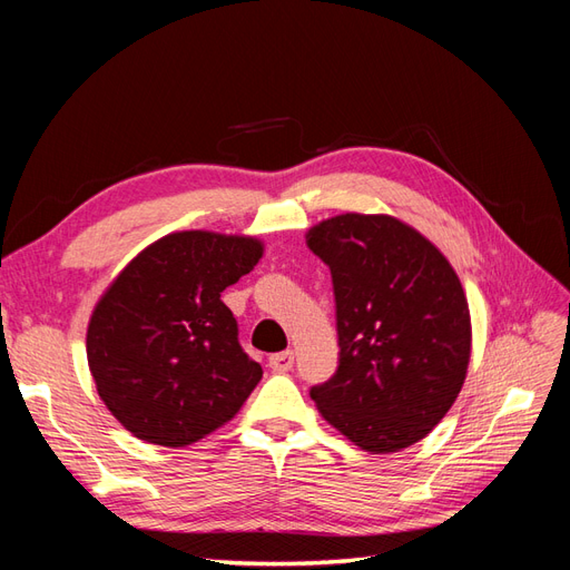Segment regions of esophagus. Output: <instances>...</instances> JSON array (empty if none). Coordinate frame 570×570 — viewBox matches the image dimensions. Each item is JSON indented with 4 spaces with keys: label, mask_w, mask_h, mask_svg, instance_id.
<instances>
[{
    "label": "esophagus",
    "mask_w": 570,
    "mask_h": 570,
    "mask_svg": "<svg viewBox=\"0 0 570 570\" xmlns=\"http://www.w3.org/2000/svg\"><path fill=\"white\" fill-rule=\"evenodd\" d=\"M292 364H295V352H278L273 354L268 358V366L275 371V373H287L292 368Z\"/></svg>",
    "instance_id": "1"
}]
</instances>
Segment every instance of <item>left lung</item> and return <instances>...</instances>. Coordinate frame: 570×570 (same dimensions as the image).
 <instances>
[{
  "label": "left lung",
  "instance_id": "obj_1",
  "mask_svg": "<svg viewBox=\"0 0 570 570\" xmlns=\"http://www.w3.org/2000/svg\"><path fill=\"white\" fill-rule=\"evenodd\" d=\"M306 247L331 268L340 344V366L312 400L361 450H406L444 419L469 373L459 275L425 235L387 214L325 218Z\"/></svg>",
  "mask_w": 570,
  "mask_h": 570
}]
</instances>
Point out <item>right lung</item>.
<instances>
[{
	"instance_id": "right-lung-1",
	"label": "right lung",
	"mask_w": 570,
	"mask_h": 570,
	"mask_svg": "<svg viewBox=\"0 0 570 570\" xmlns=\"http://www.w3.org/2000/svg\"><path fill=\"white\" fill-rule=\"evenodd\" d=\"M264 256L249 235L180 230L137 254L88 323V366L111 416L137 440L187 446L235 419L262 381L220 292Z\"/></svg>"
}]
</instances>
